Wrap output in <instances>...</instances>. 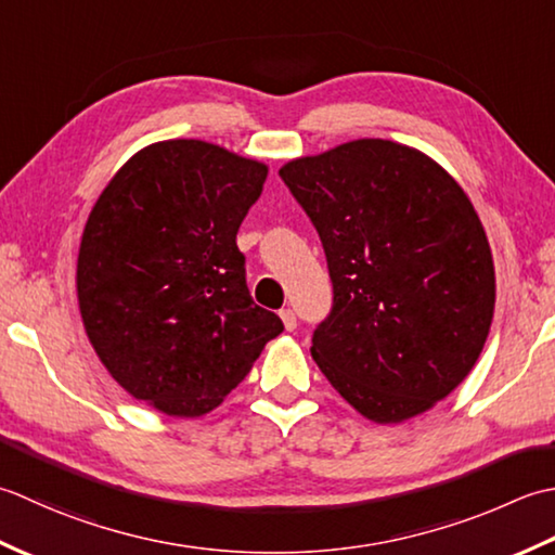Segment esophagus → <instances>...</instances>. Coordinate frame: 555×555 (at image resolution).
I'll return each instance as SVG.
<instances>
[{
    "instance_id": "obj_1",
    "label": "esophagus",
    "mask_w": 555,
    "mask_h": 555,
    "mask_svg": "<svg viewBox=\"0 0 555 555\" xmlns=\"http://www.w3.org/2000/svg\"><path fill=\"white\" fill-rule=\"evenodd\" d=\"M280 319H282V323H285L287 331H294V327H297V313H294L292 309H282Z\"/></svg>"
}]
</instances>
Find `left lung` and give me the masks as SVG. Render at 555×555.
Returning <instances> with one entry per match:
<instances>
[{
    "mask_svg": "<svg viewBox=\"0 0 555 555\" xmlns=\"http://www.w3.org/2000/svg\"><path fill=\"white\" fill-rule=\"evenodd\" d=\"M280 177L333 282L311 337L323 376L371 422L431 410L477 364L493 319L491 246L472 201L431 157L383 139L299 157Z\"/></svg>",
    "mask_w": 555,
    "mask_h": 555,
    "instance_id": "1",
    "label": "left lung"
}]
</instances>
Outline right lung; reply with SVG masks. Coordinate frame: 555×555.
Segmentation results:
<instances>
[{
  "instance_id": "right-lung-1",
  "label": "right lung",
  "mask_w": 555,
  "mask_h": 555,
  "mask_svg": "<svg viewBox=\"0 0 555 555\" xmlns=\"http://www.w3.org/2000/svg\"><path fill=\"white\" fill-rule=\"evenodd\" d=\"M268 167L206 141L135 153L100 194L78 248L88 340L119 386L169 416H201L285 325L251 299L236 232Z\"/></svg>"
}]
</instances>
